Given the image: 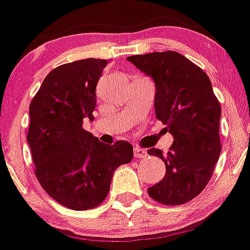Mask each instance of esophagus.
Here are the masks:
<instances>
[{"instance_id": "esophagus-1", "label": "esophagus", "mask_w": 250, "mask_h": 250, "mask_svg": "<svg viewBox=\"0 0 250 250\" xmlns=\"http://www.w3.org/2000/svg\"><path fill=\"white\" fill-rule=\"evenodd\" d=\"M134 154L136 158H145L147 156V152L145 149H142L141 147H135Z\"/></svg>"}]
</instances>
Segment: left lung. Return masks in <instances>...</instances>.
<instances>
[{
    "label": "left lung",
    "instance_id": "obj_1",
    "mask_svg": "<svg viewBox=\"0 0 250 250\" xmlns=\"http://www.w3.org/2000/svg\"><path fill=\"white\" fill-rule=\"evenodd\" d=\"M156 83V118L174 141L169 152L147 153L166 165V175L148 188L149 198L162 205H183L198 196L215 170L221 153V105L203 68L175 51L127 58Z\"/></svg>",
    "mask_w": 250,
    "mask_h": 250
}]
</instances>
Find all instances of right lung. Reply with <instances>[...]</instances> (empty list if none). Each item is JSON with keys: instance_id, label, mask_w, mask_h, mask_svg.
<instances>
[{"instance_id": "add662e5", "label": "right lung", "mask_w": 250, "mask_h": 250, "mask_svg": "<svg viewBox=\"0 0 250 250\" xmlns=\"http://www.w3.org/2000/svg\"><path fill=\"white\" fill-rule=\"evenodd\" d=\"M108 60L85 59L50 71L32 99L27 140L34 173L54 200L89 210L105 200L116 168L131 162L132 145H105L82 127L93 120L96 88Z\"/></svg>"}]
</instances>
